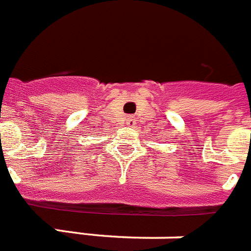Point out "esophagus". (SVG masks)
Masks as SVG:
<instances>
[{
  "instance_id": "34e87169",
  "label": "esophagus",
  "mask_w": 251,
  "mask_h": 251,
  "mask_svg": "<svg viewBox=\"0 0 251 251\" xmlns=\"http://www.w3.org/2000/svg\"><path fill=\"white\" fill-rule=\"evenodd\" d=\"M126 123H127V126H129V127H135L136 119L135 118H132V116H128L127 119H126Z\"/></svg>"
}]
</instances>
